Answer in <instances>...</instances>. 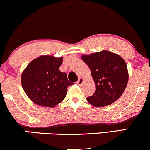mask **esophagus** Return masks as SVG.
<instances>
[{
	"label": "esophagus",
	"mask_w": 150,
	"mask_h": 150,
	"mask_svg": "<svg viewBox=\"0 0 150 150\" xmlns=\"http://www.w3.org/2000/svg\"><path fill=\"white\" fill-rule=\"evenodd\" d=\"M83 81H84L83 78H82V77H80V78L78 79V80L77 81L76 83H77L78 85H82V83H83Z\"/></svg>",
	"instance_id": "obj_1"
}]
</instances>
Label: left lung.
Wrapping results in <instances>:
<instances>
[{"label":"left lung","instance_id":"left-lung-1","mask_svg":"<svg viewBox=\"0 0 150 150\" xmlns=\"http://www.w3.org/2000/svg\"><path fill=\"white\" fill-rule=\"evenodd\" d=\"M82 59L90 68L96 85L95 92L87 98V101L96 107L115 102L128 84V68L124 60L108 51L84 55Z\"/></svg>","mask_w":150,"mask_h":150}]
</instances>
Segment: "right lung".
Instances as JSON below:
<instances>
[{"label": "right lung", "instance_id": "add662e5", "mask_svg": "<svg viewBox=\"0 0 150 150\" xmlns=\"http://www.w3.org/2000/svg\"><path fill=\"white\" fill-rule=\"evenodd\" d=\"M63 58L42 56L29 63L22 75V86L28 97L39 106L53 107L66 96L69 82L58 70Z\"/></svg>", "mask_w": 150, "mask_h": 150}]
</instances>
